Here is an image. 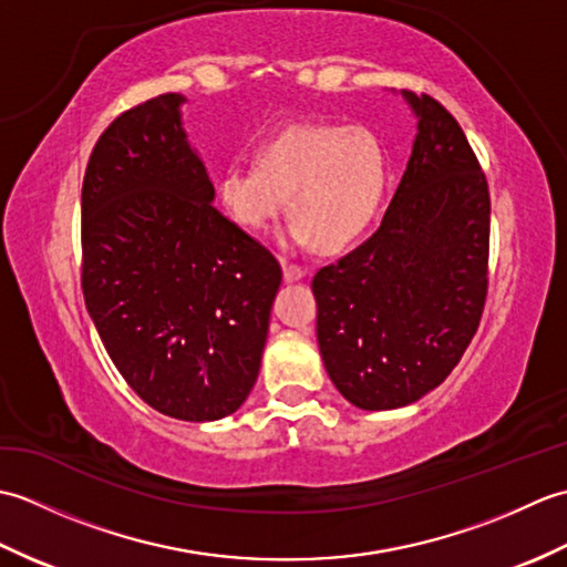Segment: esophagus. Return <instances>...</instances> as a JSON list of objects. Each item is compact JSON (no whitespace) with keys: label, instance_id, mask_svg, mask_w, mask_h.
I'll list each match as a JSON object with an SVG mask.
<instances>
[{"label":"esophagus","instance_id":"34e87169","mask_svg":"<svg viewBox=\"0 0 567 567\" xmlns=\"http://www.w3.org/2000/svg\"><path fill=\"white\" fill-rule=\"evenodd\" d=\"M282 275H285V282H297L305 277V270L290 260H282Z\"/></svg>","mask_w":567,"mask_h":567}]
</instances>
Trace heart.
<instances>
[{
	"label": "heart",
	"mask_w": 567,
	"mask_h": 567,
	"mask_svg": "<svg viewBox=\"0 0 567 567\" xmlns=\"http://www.w3.org/2000/svg\"><path fill=\"white\" fill-rule=\"evenodd\" d=\"M388 179V151L370 128L295 124L265 143L256 161L226 167L216 199L238 226L262 231L290 197L295 219L280 244L339 252L375 219Z\"/></svg>",
	"instance_id": "obj_1"
}]
</instances>
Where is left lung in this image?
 I'll return each mask as SVG.
<instances>
[{
	"label": "left lung",
	"instance_id": "8db88e82",
	"mask_svg": "<svg viewBox=\"0 0 567 567\" xmlns=\"http://www.w3.org/2000/svg\"><path fill=\"white\" fill-rule=\"evenodd\" d=\"M402 97L416 136L382 224L311 280L323 368L368 412L436 390L473 341L487 295V179L436 100Z\"/></svg>",
	"mask_w": 567,
	"mask_h": 567
}]
</instances>
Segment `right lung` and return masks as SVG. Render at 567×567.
I'll use <instances>...</instances> for the list:
<instances>
[{
    "label": "right lung",
    "mask_w": 567,
    "mask_h": 567,
    "mask_svg": "<svg viewBox=\"0 0 567 567\" xmlns=\"http://www.w3.org/2000/svg\"><path fill=\"white\" fill-rule=\"evenodd\" d=\"M185 94L124 112L82 183V292L112 363L143 402L216 421L258 380L282 268L214 207L183 126Z\"/></svg>",
    "instance_id": "add662e5"
}]
</instances>
